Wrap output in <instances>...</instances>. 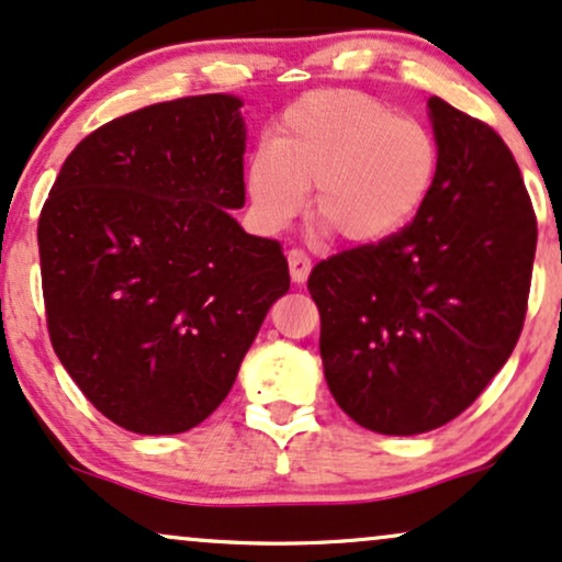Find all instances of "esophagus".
<instances>
[{"label": "esophagus", "mask_w": 562, "mask_h": 562, "mask_svg": "<svg viewBox=\"0 0 562 562\" xmlns=\"http://www.w3.org/2000/svg\"><path fill=\"white\" fill-rule=\"evenodd\" d=\"M288 263H290V277H293L295 285H303L311 272L308 254L301 251V248H293V251H288Z\"/></svg>", "instance_id": "34e87169"}]
</instances>
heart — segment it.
<instances>
[{
    "label": "heart",
    "mask_w": 562,
    "mask_h": 562,
    "mask_svg": "<svg viewBox=\"0 0 562 562\" xmlns=\"http://www.w3.org/2000/svg\"><path fill=\"white\" fill-rule=\"evenodd\" d=\"M437 144L414 117L361 91H314L282 112L272 144L248 161L259 222L285 227L316 186L314 214L353 246L387 240L427 204Z\"/></svg>",
    "instance_id": "b5f03b06"
}]
</instances>
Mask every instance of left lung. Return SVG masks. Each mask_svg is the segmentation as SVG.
<instances>
[{
    "mask_svg": "<svg viewBox=\"0 0 562 562\" xmlns=\"http://www.w3.org/2000/svg\"><path fill=\"white\" fill-rule=\"evenodd\" d=\"M437 178L387 240L311 269L329 392L363 429L422 435L461 416L516 348L537 216L505 140L429 99Z\"/></svg>",
    "mask_w": 562,
    "mask_h": 562,
    "instance_id": "obj_1",
    "label": "left lung"
}]
</instances>
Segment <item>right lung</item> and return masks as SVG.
Here are the masks:
<instances>
[{"instance_id": "obj_1", "label": "right lung", "mask_w": 562, "mask_h": 562, "mask_svg": "<svg viewBox=\"0 0 562 562\" xmlns=\"http://www.w3.org/2000/svg\"><path fill=\"white\" fill-rule=\"evenodd\" d=\"M240 106L204 93L101 125L38 216L54 353L93 408L135 435L212 416L290 288L280 243L229 214L246 204Z\"/></svg>"}]
</instances>
